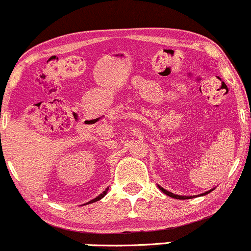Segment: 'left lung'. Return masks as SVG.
Wrapping results in <instances>:
<instances>
[{
	"label": "left lung",
	"instance_id": "1",
	"mask_svg": "<svg viewBox=\"0 0 251 251\" xmlns=\"http://www.w3.org/2000/svg\"><path fill=\"white\" fill-rule=\"evenodd\" d=\"M159 189H161L162 192L164 193V194H167L168 197H170V198H174V199H180V200H184V199H191V198L189 197H181V195H176V194H173V193H170V192H168L167 189H164V188H162V187H158ZM211 191H213V189H211ZM211 191H208V192H206L205 194H208V193H210ZM203 195V194H202Z\"/></svg>",
	"mask_w": 251,
	"mask_h": 251
}]
</instances>
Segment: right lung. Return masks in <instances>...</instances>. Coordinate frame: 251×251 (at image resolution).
I'll use <instances>...</instances> for the list:
<instances>
[{
	"label": "right lung",
	"mask_w": 251,
	"mask_h": 251,
	"mask_svg": "<svg viewBox=\"0 0 251 251\" xmlns=\"http://www.w3.org/2000/svg\"><path fill=\"white\" fill-rule=\"evenodd\" d=\"M107 191H108V189H106V191H104V192L102 193V194H100V195H99V197H98V198H95V199H93V200H92V201H89V202H90V203H92V202H95V201H98V200L102 199V198L104 197V195H106V194H107ZM89 202H88V203H89Z\"/></svg>",
	"instance_id": "add662e5"
}]
</instances>
